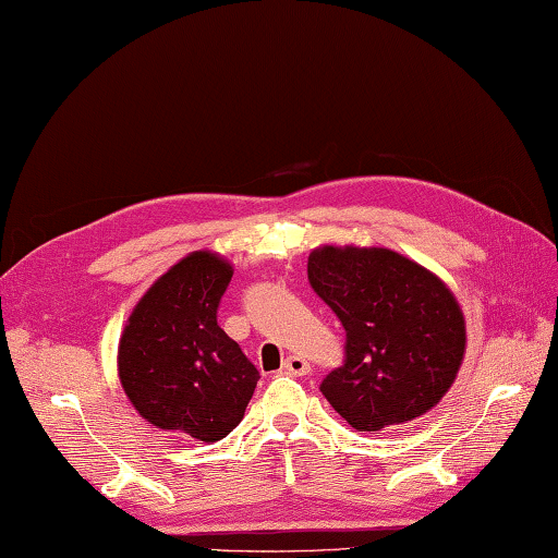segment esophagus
Segmentation results:
<instances>
[{
    "instance_id": "esophagus-1",
    "label": "esophagus",
    "mask_w": 558,
    "mask_h": 558,
    "mask_svg": "<svg viewBox=\"0 0 558 558\" xmlns=\"http://www.w3.org/2000/svg\"><path fill=\"white\" fill-rule=\"evenodd\" d=\"M282 369H284V373H290V375L302 377V375L311 373V363L304 359V355H288V359H284V363H282Z\"/></svg>"
}]
</instances>
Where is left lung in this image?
<instances>
[{
    "label": "left lung",
    "instance_id": "obj_1",
    "mask_svg": "<svg viewBox=\"0 0 558 558\" xmlns=\"http://www.w3.org/2000/svg\"><path fill=\"white\" fill-rule=\"evenodd\" d=\"M308 282L347 332L344 363L323 396L359 432H381L432 410L457 377L464 318L434 274L391 250L320 247Z\"/></svg>",
    "mask_w": 558,
    "mask_h": 558
}]
</instances>
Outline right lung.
I'll return each mask as SVG.
<instances>
[{
    "label": "right lung",
    "instance_id": "add662e5",
    "mask_svg": "<svg viewBox=\"0 0 558 558\" xmlns=\"http://www.w3.org/2000/svg\"><path fill=\"white\" fill-rule=\"evenodd\" d=\"M231 278L217 254L193 252L143 294L124 327V393L162 432L214 442L245 415L259 369L217 323Z\"/></svg>",
    "mask_w": 558,
    "mask_h": 558
}]
</instances>
